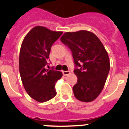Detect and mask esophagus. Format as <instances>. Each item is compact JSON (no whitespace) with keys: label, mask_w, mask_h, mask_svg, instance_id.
<instances>
[{"label":"esophagus","mask_w":129,"mask_h":129,"mask_svg":"<svg viewBox=\"0 0 129 129\" xmlns=\"http://www.w3.org/2000/svg\"><path fill=\"white\" fill-rule=\"evenodd\" d=\"M62 74L64 76H68L70 74V71H62Z\"/></svg>","instance_id":"34e87169"}]
</instances>
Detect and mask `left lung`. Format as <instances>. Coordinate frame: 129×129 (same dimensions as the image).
I'll return each instance as SVG.
<instances>
[{
    "label": "left lung",
    "mask_w": 129,
    "mask_h": 129,
    "mask_svg": "<svg viewBox=\"0 0 129 129\" xmlns=\"http://www.w3.org/2000/svg\"><path fill=\"white\" fill-rule=\"evenodd\" d=\"M60 40L69 46L78 67L74 71L78 77L74 96L82 102L94 101L103 89L110 69L104 46L94 33L85 30L67 32Z\"/></svg>",
    "instance_id": "left-lung-1"
}]
</instances>
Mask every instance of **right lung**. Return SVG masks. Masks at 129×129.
Listing matches in <instances>:
<instances>
[{"instance_id":"obj_1","label":"right lung","mask_w":129,"mask_h":129,"mask_svg":"<svg viewBox=\"0 0 129 129\" xmlns=\"http://www.w3.org/2000/svg\"><path fill=\"white\" fill-rule=\"evenodd\" d=\"M62 34L36 26L22 42L19 62L22 83L28 95L39 102L49 101L57 94L55 84L62 73L46 69V66L53 44Z\"/></svg>"}]
</instances>
